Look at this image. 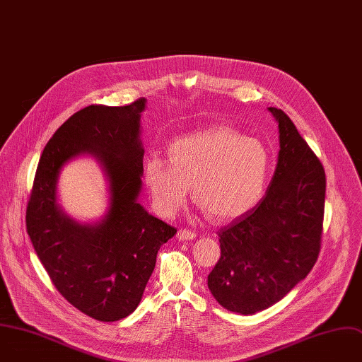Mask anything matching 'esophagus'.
Masks as SVG:
<instances>
[{
  "label": "esophagus",
  "mask_w": 362,
  "mask_h": 362,
  "mask_svg": "<svg viewBox=\"0 0 362 362\" xmlns=\"http://www.w3.org/2000/svg\"><path fill=\"white\" fill-rule=\"evenodd\" d=\"M177 237H178L180 241H189V240H194L197 237V234L194 231H189V230H180Z\"/></svg>",
  "instance_id": "obj_1"
}]
</instances>
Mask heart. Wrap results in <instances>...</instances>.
<instances>
[{"mask_svg": "<svg viewBox=\"0 0 362 362\" xmlns=\"http://www.w3.org/2000/svg\"><path fill=\"white\" fill-rule=\"evenodd\" d=\"M268 171L269 157L262 142L215 127L174 139L168 161L153 156L146 163L144 180L161 215L174 216L192 185L194 199L209 218L230 223L259 202Z\"/></svg>", "mask_w": 362, "mask_h": 362, "instance_id": "obj_1", "label": "heart"}]
</instances>
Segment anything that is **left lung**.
I'll return each instance as SVG.
<instances>
[{"label": "left lung", "instance_id": "1", "mask_svg": "<svg viewBox=\"0 0 362 362\" xmlns=\"http://www.w3.org/2000/svg\"><path fill=\"white\" fill-rule=\"evenodd\" d=\"M268 111L279 134L272 180L250 212L218 231L221 258L208 275L216 303L241 315L282 300L313 269L321 247L324 168L290 117Z\"/></svg>", "mask_w": 362, "mask_h": 362}]
</instances>
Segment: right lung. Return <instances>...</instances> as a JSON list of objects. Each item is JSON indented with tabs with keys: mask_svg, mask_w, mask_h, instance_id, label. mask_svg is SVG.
Wrapping results in <instances>:
<instances>
[{
	"mask_svg": "<svg viewBox=\"0 0 362 362\" xmlns=\"http://www.w3.org/2000/svg\"><path fill=\"white\" fill-rule=\"evenodd\" d=\"M146 103L90 105L69 117L47 142L27 206V233L52 284L69 304L104 322L135 311L158 250L177 234L138 202ZM80 156H93L109 184L107 211L91 223L72 219L57 202L59 174Z\"/></svg>",
	"mask_w": 362,
	"mask_h": 362,
	"instance_id": "right-lung-1",
	"label": "right lung"
}]
</instances>
